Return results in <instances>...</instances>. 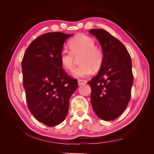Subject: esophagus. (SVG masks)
Wrapping results in <instances>:
<instances>
[{"label": "esophagus", "mask_w": 154, "mask_h": 154, "mask_svg": "<svg viewBox=\"0 0 154 154\" xmlns=\"http://www.w3.org/2000/svg\"><path fill=\"white\" fill-rule=\"evenodd\" d=\"M78 85L79 86H81V85H85L87 83V81L85 80H79L78 81Z\"/></svg>", "instance_id": "34e87169"}]
</instances>
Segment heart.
<instances>
[{
    "label": "heart",
    "instance_id": "b5f03b06",
    "mask_svg": "<svg viewBox=\"0 0 154 154\" xmlns=\"http://www.w3.org/2000/svg\"><path fill=\"white\" fill-rule=\"evenodd\" d=\"M70 50L63 48L60 53V61L62 66L71 71L74 67L75 57L79 58L80 66L74 69L72 74L76 78L89 76L92 70H99L103 62L102 50L95 45V40L91 36L79 35L69 42Z\"/></svg>",
    "mask_w": 154,
    "mask_h": 154
}]
</instances>
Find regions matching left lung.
<instances>
[{"label":"left lung","mask_w":154,"mask_h":154,"mask_svg":"<svg viewBox=\"0 0 154 154\" xmlns=\"http://www.w3.org/2000/svg\"><path fill=\"white\" fill-rule=\"evenodd\" d=\"M89 33L98 40L103 53L98 72L88 82L92 107L99 118L112 121L123 112L131 96L132 60L125 45L109 32L92 29Z\"/></svg>","instance_id":"obj_1"}]
</instances>
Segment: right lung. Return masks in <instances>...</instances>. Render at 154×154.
I'll return each instance as SVG.
<instances>
[{"instance_id":"add662e5","label":"right lung","mask_w":154,"mask_h":154,"mask_svg":"<svg viewBox=\"0 0 154 154\" xmlns=\"http://www.w3.org/2000/svg\"><path fill=\"white\" fill-rule=\"evenodd\" d=\"M73 34L50 32L38 36L26 49L22 62L23 85L28 108L38 122L54 127L66 119L69 100L78 81L62 69L60 53Z\"/></svg>"}]
</instances>
